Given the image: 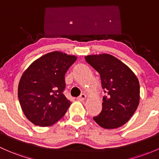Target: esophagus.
Listing matches in <instances>:
<instances>
[{"label":"esophagus","instance_id":"esophagus-1","mask_svg":"<svg viewBox=\"0 0 159 159\" xmlns=\"http://www.w3.org/2000/svg\"><path fill=\"white\" fill-rule=\"evenodd\" d=\"M86 94L83 93V94H81V95H80L79 97H78L77 99L79 101H83V100L86 99Z\"/></svg>","mask_w":159,"mask_h":159}]
</instances>
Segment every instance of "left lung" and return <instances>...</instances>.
Segmentation results:
<instances>
[{
	"instance_id": "1",
	"label": "left lung",
	"mask_w": 159,
	"mask_h": 159,
	"mask_svg": "<svg viewBox=\"0 0 159 159\" xmlns=\"http://www.w3.org/2000/svg\"><path fill=\"white\" fill-rule=\"evenodd\" d=\"M86 61L100 74L102 111L94 120L105 129L124 125L135 113L139 102V83L134 73L120 60L107 54L88 55Z\"/></svg>"
}]
</instances>
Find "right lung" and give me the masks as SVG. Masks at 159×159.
<instances>
[{
    "label": "right lung",
    "instance_id": "right-lung-1",
    "mask_svg": "<svg viewBox=\"0 0 159 159\" xmlns=\"http://www.w3.org/2000/svg\"><path fill=\"white\" fill-rule=\"evenodd\" d=\"M76 57L54 52L37 59L23 73L18 86L22 110L29 120L39 127L58 121L70 102L64 95L65 73Z\"/></svg>",
    "mask_w": 159,
    "mask_h": 159
}]
</instances>
